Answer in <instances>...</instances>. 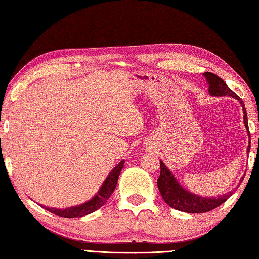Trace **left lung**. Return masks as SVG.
I'll use <instances>...</instances> for the list:
<instances>
[{
    "instance_id": "8db88e82",
    "label": "left lung",
    "mask_w": 259,
    "mask_h": 259,
    "mask_svg": "<svg viewBox=\"0 0 259 259\" xmlns=\"http://www.w3.org/2000/svg\"><path fill=\"white\" fill-rule=\"evenodd\" d=\"M203 76L205 77V80H207L208 83L209 94L213 96V97L229 96V97H233L238 100V102H240L243 111V123L245 129H247L249 138H250V133H249L248 128L247 111H245L243 100L241 99L234 91H232L230 88L227 87L226 83L223 81L221 77L217 76L216 74L205 72L203 73ZM249 151H250V139H249L247 153H249ZM160 166L161 174L159 179H157V187H159V191L161 193L162 198L164 200V202L168 204L170 208L179 210V211L188 213L208 212L210 210H213L214 208L219 207L222 203H224L225 201L236 191V188H238L235 186L233 190L225 193V194L212 196V198H210V196H200L198 194H194V193H191L185 190V188L181 185V183H178L176 177L174 176V174L166 168V165L161 160ZM242 179L243 177L241 178L240 183L242 182ZM240 183L238 186H240Z\"/></svg>"
}]
</instances>
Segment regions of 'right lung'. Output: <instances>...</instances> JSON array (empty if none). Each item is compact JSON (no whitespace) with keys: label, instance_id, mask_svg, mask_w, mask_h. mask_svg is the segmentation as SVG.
I'll return each mask as SVG.
<instances>
[{"label":"right lung","instance_id":"add662e5","mask_svg":"<svg viewBox=\"0 0 259 259\" xmlns=\"http://www.w3.org/2000/svg\"><path fill=\"white\" fill-rule=\"evenodd\" d=\"M124 162H125L124 160L119 162V164H117L115 168L108 174V176L102 184V186H100L98 192L96 193V195L94 198H91L89 201H87V202L78 205H73V207H68L65 209L48 208V207H45V205H41V204L40 205L42 208L48 210V211L57 214V216L66 217V218L82 217V216H85V214H89L91 212L96 211V210H98L100 207H103V205L107 202L109 196L112 195V193L114 192V190H115L117 179H119L121 170L124 165Z\"/></svg>","mask_w":259,"mask_h":259}]
</instances>
